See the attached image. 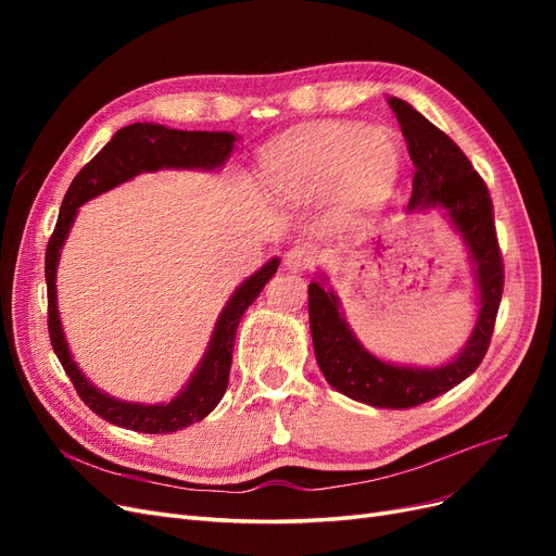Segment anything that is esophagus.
Here are the masks:
<instances>
[{
	"mask_svg": "<svg viewBox=\"0 0 556 556\" xmlns=\"http://www.w3.org/2000/svg\"><path fill=\"white\" fill-rule=\"evenodd\" d=\"M315 264V250L308 243H294L285 252V266L294 268V271H306Z\"/></svg>",
	"mask_w": 556,
	"mask_h": 556,
	"instance_id": "34e87169",
	"label": "esophagus"
}]
</instances>
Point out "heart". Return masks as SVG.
Segmentation results:
<instances>
[{"label":"heart","instance_id":"heart-1","mask_svg":"<svg viewBox=\"0 0 556 556\" xmlns=\"http://www.w3.org/2000/svg\"><path fill=\"white\" fill-rule=\"evenodd\" d=\"M268 164L285 182L301 190H319L341 176V208L362 211L392 188L401 153L392 134L382 129L319 123L278 143Z\"/></svg>","mask_w":556,"mask_h":556}]
</instances>
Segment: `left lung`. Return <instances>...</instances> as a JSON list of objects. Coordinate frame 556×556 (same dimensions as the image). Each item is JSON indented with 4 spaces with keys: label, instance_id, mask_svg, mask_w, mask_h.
<instances>
[{
    "label": "left lung",
    "instance_id": "8db88e82",
    "mask_svg": "<svg viewBox=\"0 0 556 556\" xmlns=\"http://www.w3.org/2000/svg\"><path fill=\"white\" fill-rule=\"evenodd\" d=\"M390 109L401 125L415 164L408 208L441 206L457 225L476 262L480 315L468 345L452 364L433 371L392 366L366 352L339 313V301L323 282L308 285V317L315 357L331 387L376 408H415L450 392L484 359L503 294V255L496 237L494 204L482 176L445 131L429 123L403 99Z\"/></svg>",
    "mask_w": 556,
    "mask_h": 556
}]
</instances>
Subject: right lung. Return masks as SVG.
<instances>
[{
    "instance_id": "obj_1",
    "label": "right lung",
    "mask_w": 556,
    "mask_h": 556,
    "mask_svg": "<svg viewBox=\"0 0 556 556\" xmlns=\"http://www.w3.org/2000/svg\"><path fill=\"white\" fill-rule=\"evenodd\" d=\"M233 141H237V137L227 131H180L162 125L134 123L129 127H123L121 131H115V137L78 172L62 199L58 225L53 233H50L46 248L48 336L64 374L74 382L83 403L111 425L141 433H172L204 419L225 396L233 339H237L241 315L260 296L268 278L276 274L278 260H271L266 266H262L255 276L248 278L233 292L220 319H217L206 357L197 368L190 384L169 403L139 406V403L115 401L94 390L74 364L70 348L64 343L55 304V268L60 260V248L66 233H70L78 206L86 204L88 199L115 188L117 182L129 180L141 172H155L162 169V166H176V169L178 166H185V169L188 166H204V169H213V166H220L229 157Z\"/></svg>"
}]
</instances>
